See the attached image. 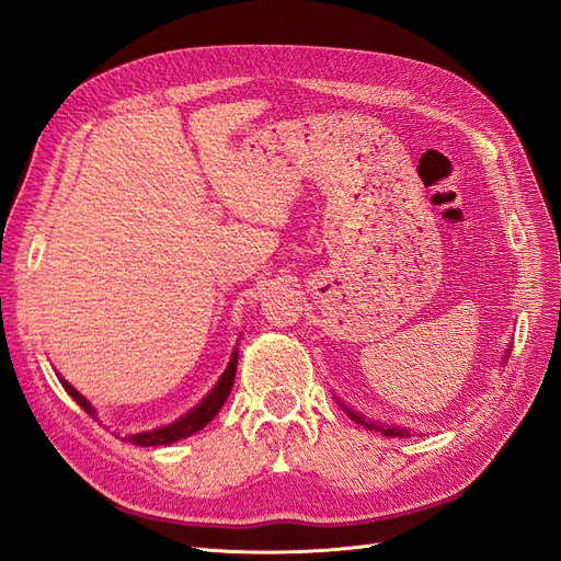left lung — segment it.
Segmentation results:
<instances>
[{"label": "left lung", "instance_id": "left-lung-1", "mask_svg": "<svg viewBox=\"0 0 561 561\" xmlns=\"http://www.w3.org/2000/svg\"><path fill=\"white\" fill-rule=\"evenodd\" d=\"M511 354V352H508ZM342 405V403H340ZM345 408V405H342ZM345 412L350 414V417L356 422V424H364L366 428H370V431H379L382 433V436H393V438H410V431L408 428H399V426H382V424H375V422H368V420H364L360 417L358 412H354V410H350V408H345Z\"/></svg>", "mask_w": 561, "mask_h": 561}]
</instances>
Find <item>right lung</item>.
Instances as JSON below:
<instances>
[{"mask_svg": "<svg viewBox=\"0 0 561 561\" xmlns=\"http://www.w3.org/2000/svg\"><path fill=\"white\" fill-rule=\"evenodd\" d=\"M234 370H238V350L232 352L226 373L221 375L219 382H216V387L205 396V401L201 405H195L188 414H184L182 420H176V422H172L168 426H160V428H153V431H144V433H135V436H123L121 440H128V443L139 445V447H153V445H170V443H176V440L193 436L195 431L205 428L216 417V412L224 408L228 393L232 389V382H234ZM60 382H62L65 391L71 396V399H75L88 414H95L93 405L85 401V396H81L75 387L67 382V379L60 377Z\"/></svg>", "mask_w": 561, "mask_h": 561, "instance_id": "obj_1", "label": "right lung"}]
</instances>
